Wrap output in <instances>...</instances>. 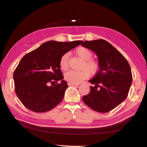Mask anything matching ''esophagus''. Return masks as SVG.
I'll use <instances>...</instances> for the list:
<instances>
[{
    "mask_svg": "<svg viewBox=\"0 0 147 147\" xmlns=\"http://www.w3.org/2000/svg\"><path fill=\"white\" fill-rule=\"evenodd\" d=\"M67 84H68V85H69V86H78V85H79V84L73 83H70V82H69Z\"/></svg>",
    "mask_w": 147,
    "mask_h": 147,
    "instance_id": "1",
    "label": "esophagus"
}]
</instances>
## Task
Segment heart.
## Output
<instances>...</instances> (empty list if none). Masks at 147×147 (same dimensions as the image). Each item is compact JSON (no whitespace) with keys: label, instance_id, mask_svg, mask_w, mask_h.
<instances>
[{"label":"heart","instance_id":"b5f03b06","mask_svg":"<svg viewBox=\"0 0 147 147\" xmlns=\"http://www.w3.org/2000/svg\"><path fill=\"white\" fill-rule=\"evenodd\" d=\"M76 54L77 55L84 61L82 65V69H82L81 71H69L65 74V79L67 82L73 83H80L83 80H85L89 76V73L90 74H94L97 71L98 67V64L97 62L90 59L93 56L92 52L83 47H80L76 50ZM69 57V53H65L61 56L59 61V66L62 70L65 71L68 68V59Z\"/></svg>","mask_w":147,"mask_h":147}]
</instances>
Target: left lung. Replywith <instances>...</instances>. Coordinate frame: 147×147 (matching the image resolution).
Instances as JSON below:
<instances>
[{
  "instance_id": "8db88e82",
  "label": "left lung",
  "mask_w": 147,
  "mask_h": 147,
  "mask_svg": "<svg viewBox=\"0 0 147 147\" xmlns=\"http://www.w3.org/2000/svg\"><path fill=\"white\" fill-rule=\"evenodd\" d=\"M82 47L92 50L97 55L99 69L89 80L88 95L82 97L84 103L98 112H108L125 100L132 83L130 65L125 57L104 40L85 41Z\"/></svg>"
}]
</instances>
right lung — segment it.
Listing matches in <instances>:
<instances>
[{
    "label": "right lung",
    "instance_id": "right-lung-1",
    "mask_svg": "<svg viewBox=\"0 0 147 147\" xmlns=\"http://www.w3.org/2000/svg\"><path fill=\"white\" fill-rule=\"evenodd\" d=\"M82 42L51 40L21 59L14 72L13 79L16 93L27 109L45 112L62 100L68 86L63 80L59 61L62 55ZM49 84L52 85L49 86Z\"/></svg>",
    "mask_w": 147,
    "mask_h": 147
}]
</instances>
